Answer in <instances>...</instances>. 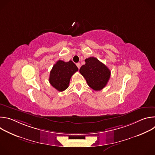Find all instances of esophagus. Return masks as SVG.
<instances>
[{
	"label": "esophagus",
	"instance_id": "obj_1",
	"mask_svg": "<svg viewBox=\"0 0 155 155\" xmlns=\"http://www.w3.org/2000/svg\"><path fill=\"white\" fill-rule=\"evenodd\" d=\"M76 65H77V66L78 69H80V67H81V64H80V63H77V64H76Z\"/></svg>",
	"mask_w": 155,
	"mask_h": 155
}]
</instances>
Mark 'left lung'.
<instances>
[{"label": "left lung", "mask_w": 155, "mask_h": 155, "mask_svg": "<svg viewBox=\"0 0 155 155\" xmlns=\"http://www.w3.org/2000/svg\"><path fill=\"white\" fill-rule=\"evenodd\" d=\"M84 61L86 63L80 69V73L93 90H102L110 77V71L105 64L94 57L88 58Z\"/></svg>", "instance_id": "left-lung-1"}]
</instances>
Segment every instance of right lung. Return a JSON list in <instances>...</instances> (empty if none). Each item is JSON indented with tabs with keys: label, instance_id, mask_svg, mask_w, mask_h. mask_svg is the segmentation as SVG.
I'll return each instance as SVG.
<instances>
[{
	"label": "right lung",
	"instance_id": "add662e5",
	"mask_svg": "<svg viewBox=\"0 0 155 155\" xmlns=\"http://www.w3.org/2000/svg\"><path fill=\"white\" fill-rule=\"evenodd\" d=\"M78 70L77 65L72 61L64 62L59 60L50 71V83L58 91H63L69 87L71 77Z\"/></svg>",
	"mask_w": 155,
	"mask_h": 155
}]
</instances>
